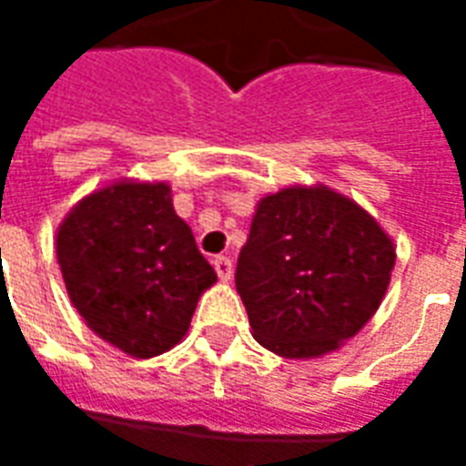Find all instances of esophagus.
<instances>
[{
  "label": "esophagus",
  "instance_id": "1",
  "mask_svg": "<svg viewBox=\"0 0 466 466\" xmlns=\"http://www.w3.org/2000/svg\"><path fill=\"white\" fill-rule=\"evenodd\" d=\"M212 264H214V269H217V274H219V279H224V282H227V279H232L234 269H232V259H229V257L219 254V257H214Z\"/></svg>",
  "mask_w": 466,
  "mask_h": 466
}]
</instances>
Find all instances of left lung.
I'll use <instances>...</instances> for the list:
<instances>
[{
    "instance_id": "left-lung-1",
    "label": "left lung",
    "mask_w": 466,
    "mask_h": 466,
    "mask_svg": "<svg viewBox=\"0 0 466 466\" xmlns=\"http://www.w3.org/2000/svg\"><path fill=\"white\" fill-rule=\"evenodd\" d=\"M394 244L361 207L327 187L264 197L237 259L254 339L289 360L319 357L377 312Z\"/></svg>"
}]
</instances>
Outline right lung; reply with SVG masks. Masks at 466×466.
<instances>
[{"label": "right lung", "instance_id": "1", "mask_svg": "<svg viewBox=\"0 0 466 466\" xmlns=\"http://www.w3.org/2000/svg\"><path fill=\"white\" fill-rule=\"evenodd\" d=\"M56 259L89 329L139 360L182 342L217 279L162 182L89 194L59 227Z\"/></svg>", "mask_w": 466, "mask_h": 466}]
</instances>
